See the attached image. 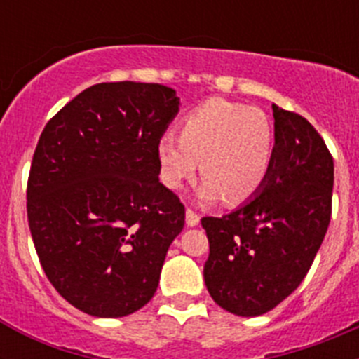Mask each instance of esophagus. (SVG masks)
I'll return each mask as SVG.
<instances>
[{
    "instance_id": "esophagus-1",
    "label": "esophagus",
    "mask_w": 359,
    "mask_h": 359,
    "mask_svg": "<svg viewBox=\"0 0 359 359\" xmlns=\"http://www.w3.org/2000/svg\"><path fill=\"white\" fill-rule=\"evenodd\" d=\"M187 224H189V226H196V224H199V215L196 214L192 208H187Z\"/></svg>"
}]
</instances>
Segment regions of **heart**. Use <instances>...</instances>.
Returning <instances> with one entry per match:
<instances>
[{"label": "heart", "instance_id": "b5f03b06", "mask_svg": "<svg viewBox=\"0 0 359 359\" xmlns=\"http://www.w3.org/2000/svg\"><path fill=\"white\" fill-rule=\"evenodd\" d=\"M161 180L182 189L198 172L207 180L205 199L223 196L226 203L252 198L268 177L275 152L273 126L264 111L228 100H208L183 118L180 136L158 140Z\"/></svg>", "mask_w": 359, "mask_h": 359}]
</instances>
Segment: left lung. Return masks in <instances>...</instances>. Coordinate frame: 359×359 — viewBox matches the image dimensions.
Masks as SVG:
<instances>
[{
	"label": "left lung",
	"instance_id": "left-lung-1",
	"mask_svg": "<svg viewBox=\"0 0 359 359\" xmlns=\"http://www.w3.org/2000/svg\"><path fill=\"white\" fill-rule=\"evenodd\" d=\"M273 163L259 194L223 217H203L205 284L239 316L277 307L304 280L329 228L334 161L313 126L273 106Z\"/></svg>",
	"mask_w": 359,
	"mask_h": 359
}]
</instances>
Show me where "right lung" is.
I'll return each mask as SVG.
<instances>
[{
	"instance_id": "add662e5",
	"label": "right lung",
	"mask_w": 359,
	"mask_h": 359,
	"mask_svg": "<svg viewBox=\"0 0 359 359\" xmlns=\"http://www.w3.org/2000/svg\"><path fill=\"white\" fill-rule=\"evenodd\" d=\"M172 88L100 82L44 126L27 214L44 273L73 307L131 315L154 297L185 207L160 183L158 140L176 116Z\"/></svg>"
}]
</instances>
